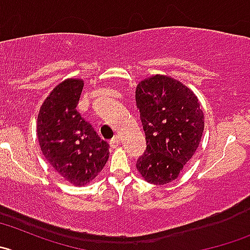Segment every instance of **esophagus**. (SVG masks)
Segmentation results:
<instances>
[{
    "instance_id": "obj_1",
    "label": "esophagus",
    "mask_w": 250,
    "mask_h": 250,
    "mask_svg": "<svg viewBox=\"0 0 250 250\" xmlns=\"http://www.w3.org/2000/svg\"><path fill=\"white\" fill-rule=\"evenodd\" d=\"M109 144H110L111 148H116L119 146V144H120V137H114V139H111V141Z\"/></svg>"
}]
</instances>
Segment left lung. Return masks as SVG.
I'll use <instances>...</instances> for the list:
<instances>
[{
	"label": "left lung",
	"mask_w": 250,
	"mask_h": 250,
	"mask_svg": "<svg viewBox=\"0 0 250 250\" xmlns=\"http://www.w3.org/2000/svg\"><path fill=\"white\" fill-rule=\"evenodd\" d=\"M136 105L147 145L137 170L151 184L173 182L201 141L205 125L200 103L182 82L156 75L137 84Z\"/></svg>",
	"instance_id": "1"
}]
</instances>
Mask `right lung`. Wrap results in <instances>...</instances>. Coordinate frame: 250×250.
Listing matches in <instances>:
<instances>
[{"label": "right lung", "instance_id": "add662e5", "mask_svg": "<svg viewBox=\"0 0 250 250\" xmlns=\"http://www.w3.org/2000/svg\"><path fill=\"white\" fill-rule=\"evenodd\" d=\"M83 81L67 78L46 97L38 114L37 136L51 167L73 185L91 183L109 158V145L77 111Z\"/></svg>", "mask_w": 250, "mask_h": 250}]
</instances>
